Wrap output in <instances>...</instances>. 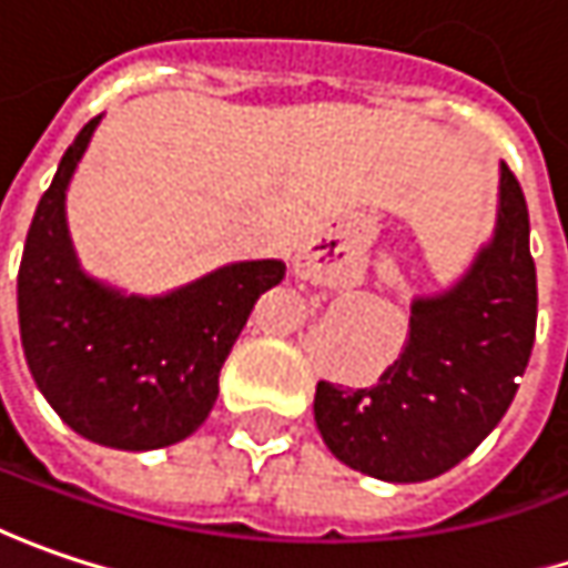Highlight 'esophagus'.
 <instances>
[{
    "label": "esophagus",
    "mask_w": 568,
    "mask_h": 568,
    "mask_svg": "<svg viewBox=\"0 0 568 568\" xmlns=\"http://www.w3.org/2000/svg\"><path fill=\"white\" fill-rule=\"evenodd\" d=\"M295 273L302 280H311V283H331L333 276L339 273V263L327 257V247L317 237H311L295 254Z\"/></svg>",
    "instance_id": "esophagus-1"
}]
</instances>
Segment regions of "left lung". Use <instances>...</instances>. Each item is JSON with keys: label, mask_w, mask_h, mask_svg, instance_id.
Returning a JSON list of instances; mask_svg holds the SVG:
<instances>
[{"label": "left lung", "mask_w": 568, "mask_h": 568, "mask_svg": "<svg viewBox=\"0 0 568 568\" xmlns=\"http://www.w3.org/2000/svg\"><path fill=\"white\" fill-rule=\"evenodd\" d=\"M528 237L525 193L503 164L493 241L452 288L413 298L407 343L378 384L317 382L314 423L333 457L375 480L423 483L499 426L537 331Z\"/></svg>", "instance_id": "1"}]
</instances>
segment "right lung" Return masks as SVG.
<instances>
[{
    "mask_svg": "<svg viewBox=\"0 0 568 568\" xmlns=\"http://www.w3.org/2000/svg\"><path fill=\"white\" fill-rule=\"evenodd\" d=\"M101 116L65 149L40 196L18 266V327L28 368L72 432L120 452H152L200 429L219 372L283 260L219 266L168 295H126L79 266L65 190Z\"/></svg>",
    "mask_w": 568,
    "mask_h": 568,
    "instance_id": "obj_1",
    "label": "right lung"
}]
</instances>
